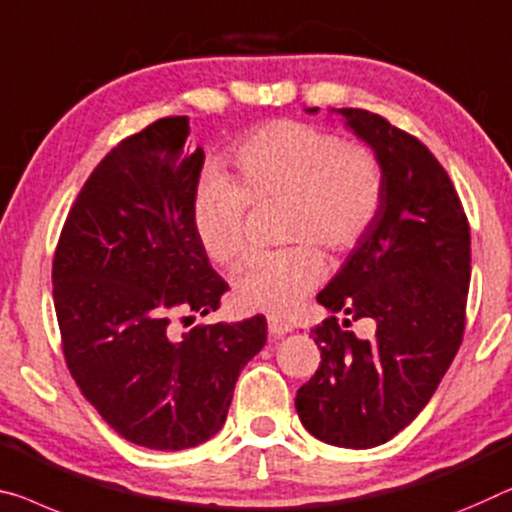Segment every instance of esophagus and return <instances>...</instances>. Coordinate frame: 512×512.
Returning <instances> with one entry per match:
<instances>
[{
	"instance_id": "esophagus-1",
	"label": "esophagus",
	"mask_w": 512,
	"mask_h": 512,
	"mask_svg": "<svg viewBox=\"0 0 512 512\" xmlns=\"http://www.w3.org/2000/svg\"><path fill=\"white\" fill-rule=\"evenodd\" d=\"M267 332H270L272 338H283L288 332H293V327L281 318H267Z\"/></svg>"
}]
</instances>
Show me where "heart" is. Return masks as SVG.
Masks as SVG:
<instances>
[{"instance_id":"1","label":"heart","mask_w":512,"mask_h":512,"mask_svg":"<svg viewBox=\"0 0 512 512\" xmlns=\"http://www.w3.org/2000/svg\"><path fill=\"white\" fill-rule=\"evenodd\" d=\"M233 178L208 174L192 203L194 231L219 265L245 254L247 208L283 203V240L300 245L249 258L235 281L242 309L281 316L325 277L327 254H348L373 229L384 201L382 164L373 148L343 141L302 121H270L240 141Z\"/></svg>"}]
</instances>
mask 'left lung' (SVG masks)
<instances>
[{"label": "left lung", "instance_id": "8db88e82", "mask_svg": "<svg viewBox=\"0 0 512 512\" xmlns=\"http://www.w3.org/2000/svg\"><path fill=\"white\" fill-rule=\"evenodd\" d=\"M338 114L380 160L384 201L373 229L318 293L329 311L311 329L320 366L297 389L295 407L320 442L373 448L410 426L460 348L471 238L451 178L419 139L366 109ZM361 317L374 320L371 339L344 329Z\"/></svg>", "mask_w": 512, "mask_h": 512}]
</instances>
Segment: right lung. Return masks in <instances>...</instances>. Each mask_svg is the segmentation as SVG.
<instances>
[{
    "instance_id": "right-lung-1",
    "label": "right lung",
    "mask_w": 512,
    "mask_h": 512,
    "mask_svg": "<svg viewBox=\"0 0 512 512\" xmlns=\"http://www.w3.org/2000/svg\"><path fill=\"white\" fill-rule=\"evenodd\" d=\"M187 116L123 139L70 208L52 261L68 371L123 439L183 451L222 430L235 382L265 345L267 320L196 325L229 290L194 231L203 151Z\"/></svg>"
}]
</instances>
